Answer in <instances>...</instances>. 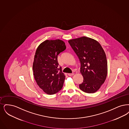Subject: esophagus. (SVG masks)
I'll list each match as a JSON object with an SVG mask.
<instances>
[{
  "label": "esophagus",
  "mask_w": 129,
  "mask_h": 129,
  "mask_svg": "<svg viewBox=\"0 0 129 129\" xmlns=\"http://www.w3.org/2000/svg\"><path fill=\"white\" fill-rule=\"evenodd\" d=\"M74 75V73H68V75L70 76H71Z\"/></svg>",
  "instance_id": "obj_1"
}]
</instances>
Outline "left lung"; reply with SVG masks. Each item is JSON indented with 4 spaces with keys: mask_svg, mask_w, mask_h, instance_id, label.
<instances>
[{
    "mask_svg": "<svg viewBox=\"0 0 129 129\" xmlns=\"http://www.w3.org/2000/svg\"><path fill=\"white\" fill-rule=\"evenodd\" d=\"M68 42L81 63L83 81L79 84L80 89L85 93L96 92L105 82L108 73L107 60L102 47L97 41L85 36Z\"/></svg>",
    "mask_w": 129,
    "mask_h": 129,
    "instance_id": "1",
    "label": "left lung"
}]
</instances>
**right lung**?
<instances>
[{"mask_svg": "<svg viewBox=\"0 0 129 129\" xmlns=\"http://www.w3.org/2000/svg\"><path fill=\"white\" fill-rule=\"evenodd\" d=\"M66 48L59 40H46L36 49L33 65V73L37 84L45 93L53 94L62 89L65 76L61 67L58 68V55Z\"/></svg>", "mask_w": 129, "mask_h": 129, "instance_id": "1", "label": "right lung"}]
</instances>
